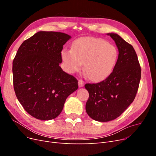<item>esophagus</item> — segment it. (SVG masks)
<instances>
[{"label":"esophagus","instance_id":"34e87169","mask_svg":"<svg viewBox=\"0 0 156 156\" xmlns=\"http://www.w3.org/2000/svg\"><path fill=\"white\" fill-rule=\"evenodd\" d=\"M78 85H79V87L80 88L83 87L84 85V82L83 81V80L79 79V81H78Z\"/></svg>","mask_w":156,"mask_h":156}]
</instances>
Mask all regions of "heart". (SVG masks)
<instances>
[{"mask_svg":"<svg viewBox=\"0 0 156 156\" xmlns=\"http://www.w3.org/2000/svg\"><path fill=\"white\" fill-rule=\"evenodd\" d=\"M61 58L67 73L79 72L84 64V70L89 79L98 82L112 73L119 58V51L104 39L81 37L73 42L71 49L62 51Z\"/></svg>","mask_w":156,"mask_h":156,"instance_id":"obj_1","label":"heart"}]
</instances>
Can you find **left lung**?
<instances>
[{"label": "left lung", "mask_w": 156, "mask_h": 156, "mask_svg": "<svg viewBox=\"0 0 156 156\" xmlns=\"http://www.w3.org/2000/svg\"><path fill=\"white\" fill-rule=\"evenodd\" d=\"M119 49V58L112 73L103 81L86 84L89 93L88 115L94 120L116 119L133 101L138 90L141 69L133 46L115 33H108Z\"/></svg>", "instance_id": "1"}]
</instances>
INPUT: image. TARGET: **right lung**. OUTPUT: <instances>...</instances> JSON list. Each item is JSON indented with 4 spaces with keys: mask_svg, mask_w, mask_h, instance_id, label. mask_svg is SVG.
I'll return each instance as SVG.
<instances>
[{
    "mask_svg": "<svg viewBox=\"0 0 156 156\" xmlns=\"http://www.w3.org/2000/svg\"><path fill=\"white\" fill-rule=\"evenodd\" d=\"M71 37L62 32L40 31L23 42L13 59L16 95L37 119L57 117L66 98L78 88L77 80L59 66L63 45Z\"/></svg>",
    "mask_w": 156,
    "mask_h": 156,
    "instance_id": "right-lung-1",
    "label": "right lung"
}]
</instances>
